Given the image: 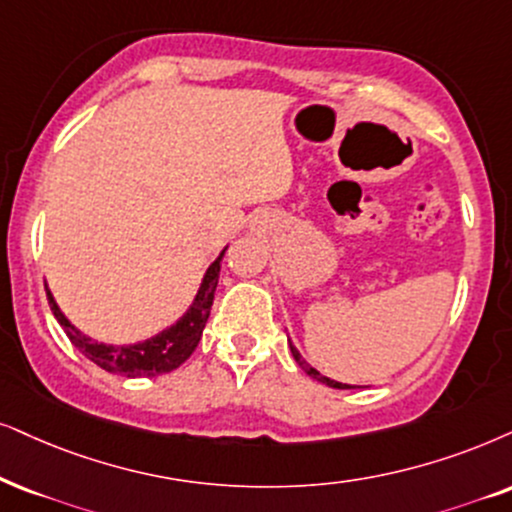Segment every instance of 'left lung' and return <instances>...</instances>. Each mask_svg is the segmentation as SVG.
Instances as JSON below:
<instances>
[{
    "label": "left lung",
    "mask_w": 512,
    "mask_h": 512,
    "mask_svg": "<svg viewBox=\"0 0 512 512\" xmlns=\"http://www.w3.org/2000/svg\"><path fill=\"white\" fill-rule=\"evenodd\" d=\"M290 352H293V357H295V361H297V366L302 368L304 373L307 375H312L314 380H319V383H323V385H328V387H335V390H352L354 385H347V383H338V380H331V378H326V375H321L319 371H316V368H312L307 364V361L302 359V354L297 352V349L293 347V342H290Z\"/></svg>",
    "instance_id": "1"
}]
</instances>
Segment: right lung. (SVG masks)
Segmentation results:
<instances>
[{
    "instance_id": "right-lung-1",
    "label": "right lung",
    "mask_w": 512,
    "mask_h": 512,
    "mask_svg": "<svg viewBox=\"0 0 512 512\" xmlns=\"http://www.w3.org/2000/svg\"><path fill=\"white\" fill-rule=\"evenodd\" d=\"M224 252L226 248L219 252L217 260L210 264L208 271H205L203 283H200L198 293L193 297L191 307L186 309L184 316H181L177 323H172L170 328L153 335V338H148L144 342H134V345H106V342H96L92 338H87V335L77 331L73 323L66 319V314L58 309L47 283H44V288H47V300L56 321L61 323L70 342L80 349L84 357L94 361L96 366H101L103 371L108 373L127 375V378H153V375H163L174 371V368H179L191 357L193 349L198 347L200 335H203L205 323H208L212 300H215Z\"/></svg>"
}]
</instances>
